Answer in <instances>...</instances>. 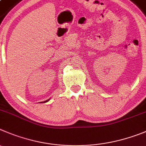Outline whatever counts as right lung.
I'll list each match as a JSON object with an SVG mask.
<instances>
[{"instance_id": "1", "label": "right lung", "mask_w": 146, "mask_h": 146, "mask_svg": "<svg viewBox=\"0 0 146 146\" xmlns=\"http://www.w3.org/2000/svg\"><path fill=\"white\" fill-rule=\"evenodd\" d=\"M48 100H47L44 101V102H48Z\"/></svg>"}]
</instances>
